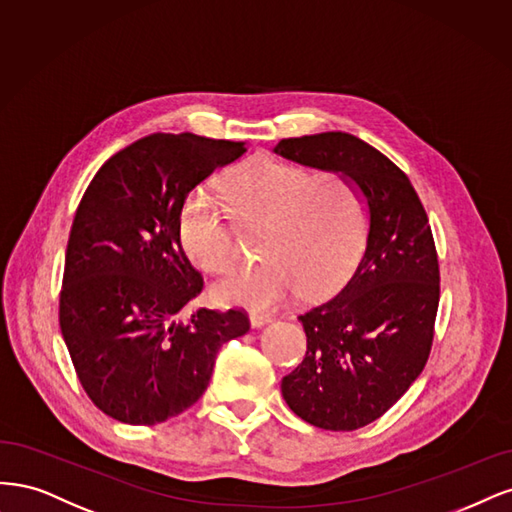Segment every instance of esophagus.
Listing matches in <instances>:
<instances>
[{
  "label": "esophagus",
  "instance_id": "obj_1",
  "mask_svg": "<svg viewBox=\"0 0 512 512\" xmlns=\"http://www.w3.org/2000/svg\"><path fill=\"white\" fill-rule=\"evenodd\" d=\"M249 319H251L253 327H261V325H266V323L272 321V317L270 315H263V312H251Z\"/></svg>",
  "mask_w": 512,
  "mask_h": 512
}]
</instances>
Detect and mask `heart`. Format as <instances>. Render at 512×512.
Here are the masks:
<instances>
[{
  "label": "heart",
  "mask_w": 512,
  "mask_h": 512,
  "mask_svg": "<svg viewBox=\"0 0 512 512\" xmlns=\"http://www.w3.org/2000/svg\"><path fill=\"white\" fill-rule=\"evenodd\" d=\"M225 200L244 225H266L263 261L240 268L214 289L225 304L272 308L302 287L306 295L336 289L364 249L366 204L342 172H310L274 159H255L225 180ZM180 244L195 266L223 274L236 261L225 214L204 197L180 214Z\"/></svg>",
  "instance_id": "b5f03b06"
}]
</instances>
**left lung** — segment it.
<instances>
[{"instance_id":"left-lung-1","label":"left lung","mask_w":512,"mask_h":512,"mask_svg":"<svg viewBox=\"0 0 512 512\" xmlns=\"http://www.w3.org/2000/svg\"><path fill=\"white\" fill-rule=\"evenodd\" d=\"M274 153L346 174L368 204V240L357 270L336 298L298 317L306 355L280 383L300 419L353 432L383 417L430 357L440 300L432 227L408 176L364 140L325 131L280 140Z\"/></svg>"}]
</instances>
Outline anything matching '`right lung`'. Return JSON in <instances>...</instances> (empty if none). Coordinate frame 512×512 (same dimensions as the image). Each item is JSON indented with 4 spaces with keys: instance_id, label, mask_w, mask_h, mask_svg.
Wrapping results in <instances>:
<instances>
[{
    "instance_id": "1",
    "label": "right lung",
    "mask_w": 512,
    "mask_h": 512,
    "mask_svg": "<svg viewBox=\"0 0 512 512\" xmlns=\"http://www.w3.org/2000/svg\"><path fill=\"white\" fill-rule=\"evenodd\" d=\"M246 153L244 142L153 134L112 155L76 208L65 251L59 325L91 402L129 425L193 406L214 357L249 332L240 308H197L204 278L180 244L191 189Z\"/></svg>"
}]
</instances>
